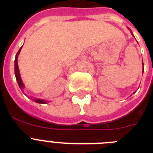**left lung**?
Segmentation results:
<instances>
[{"label": "left lung", "instance_id": "1", "mask_svg": "<svg viewBox=\"0 0 153 153\" xmlns=\"http://www.w3.org/2000/svg\"><path fill=\"white\" fill-rule=\"evenodd\" d=\"M131 33H132V31H131ZM132 36H133V34H132ZM143 72H144V67H143Z\"/></svg>", "mask_w": 153, "mask_h": 153}]
</instances>
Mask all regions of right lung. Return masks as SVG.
<instances>
[{"label":"right lung","instance_id":"1","mask_svg":"<svg viewBox=\"0 0 153 153\" xmlns=\"http://www.w3.org/2000/svg\"><path fill=\"white\" fill-rule=\"evenodd\" d=\"M21 48H20V50L18 51V52L17 53V54H16L15 56V60H14V73H15V76H16V79L17 81V83L19 85V87L21 88V90L23 91V89L24 87V85L23 83L22 80H21V75H20V72H19V68H18V64H17V57H18V55L20 53L21 51ZM34 102H37V103H43V104H45L47 103V101H45L44 100H40V99H33V100Z\"/></svg>","mask_w":153,"mask_h":153}]
</instances>
